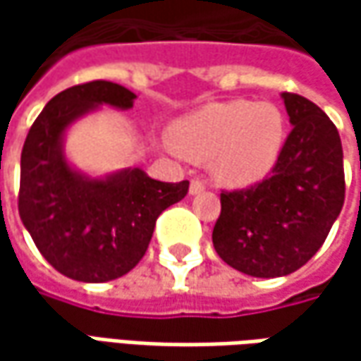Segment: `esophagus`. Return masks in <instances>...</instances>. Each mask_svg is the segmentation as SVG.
Here are the masks:
<instances>
[{
  "instance_id": "1",
  "label": "esophagus",
  "mask_w": 361,
  "mask_h": 361,
  "mask_svg": "<svg viewBox=\"0 0 361 361\" xmlns=\"http://www.w3.org/2000/svg\"><path fill=\"white\" fill-rule=\"evenodd\" d=\"M202 190H204V185H202L201 180H190V187H188L190 195H199Z\"/></svg>"
}]
</instances>
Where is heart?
Listing matches in <instances>:
<instances>
[{"mask_svg": "<svg viewBox=\"0 0 361 361\" xmlns=\"http://www.w3.org/2000/svg\"><path fill=\"white\" fill-rule=\"evenodd\" d=\"M169 138L190 160H209L221 185L251 187L275 169L287 138L281 108L271 102H213L176 120Z\"/></svg>", "mask_w": 361, "mask_h": 361, "instance_id": "b5f03b06", "label": "heart"}]
</instances>
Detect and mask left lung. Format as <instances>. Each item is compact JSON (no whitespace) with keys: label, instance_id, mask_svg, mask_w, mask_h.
I'll list each match as a JSON object with an SVG mask.
<instances>
[{"label":"left lung","instance_id":"obj_1","mask_svg":"<svg viewBox=\"0 0 361 361\" xmlns=\"http://www.w3.org/2000/svg\"><path fill=\"white\" fill-rule=\"evenodd\" d=\"M291 122L283 152L263 183L221 192L213 229L219 257L251 277H283L326 241L345 197L338 128L312 100L283 92Z\"/></svg>","mask_w":361,"mask_h":361}]
</instances>
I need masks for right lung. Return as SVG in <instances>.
I'll return each mask as SVG.
<instances>
[{
	"label": "right lung",
	"mask_w": 361,
	"mask_h": 361,
	"mask_svg": "<svg viewBox=\"0 0 361 361\" xmlns=\"http://www.w3.org/2000/svg\"><path fill=\"white\" fill-rule=\"evenodd\" d=\"M136 94L96 80L49 100L21 150L20 216L35 247L62 275L104 283L138 265L159 215L188 192V180L162 183L142 169L92 176L66 157V132L102 106L130 110Z\"/></svg>",
	"instance_id": "right-lung-1"
}]
</instances>
